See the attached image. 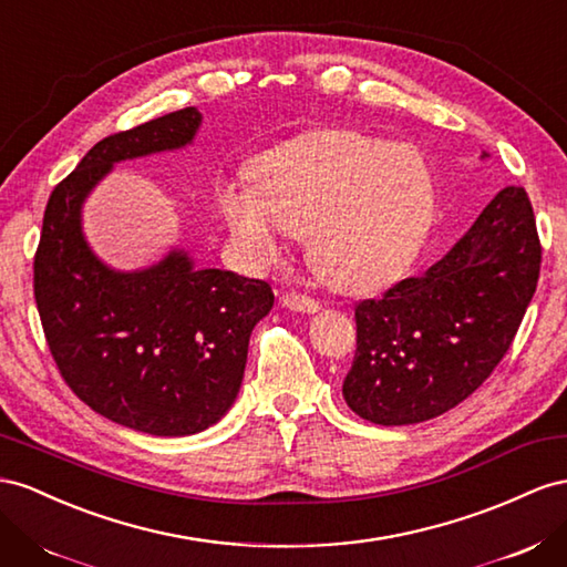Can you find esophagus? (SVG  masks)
<instances>
[{
	"label": "esophagus",
	"instance_id": "34e87169",
	"mask_svg": "<svg viewBox=\"0 0 567 567\" xmlns=\"http://www.w3.org/2000/svg\"><path fill=\"white\" fill-rule=\"evenodd\" d=\"M281 302H284V308L293 310V312H302V315H315L321 310L319 300H315L310 296H302V293H284Z\"/></svg>",
	"mask_w": 567,
	"mask_h": 567
}]
</instances>
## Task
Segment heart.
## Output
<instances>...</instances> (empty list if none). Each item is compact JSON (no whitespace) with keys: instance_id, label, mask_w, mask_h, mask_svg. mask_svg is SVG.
I'll return each instance as SVG.
<instances>
[{"instance_id":"obj_1","label":"heart","mask_w":567,"mask_h":567,"mask_svg":"<svg viewBox=\"0 0 567 567\" xmlns=\"http://www.w3.org/2000/svg\"><path fill=\"white\" fill-rule=\"evenodd\" d=\"M221 214L257 265L281 255L284 234L308 236L315 271L339 290L395 277L415 252L434 207L422 152L355 131H321L255 164V186L231 181Z\"/></svg>"}]
</instances>
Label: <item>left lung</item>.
Masks as SVG:
<instances>
[{
	"mask_svg": "<svg viewBox=\"0 0 567 567\" xmlns=\"http://www.w3.org/2000/svg\"><path fill=\"white\" fill-rule=\"evenodd\" d=\"M539 267L529 197L519 186L503 188L436 265L358 302V350L343 381L348 408L398 426L463 403L508 353Z\"/></svg>",
	"mask_w": 567,
	"mask_h": 567,
	"instance_id": "left-lung-1",
	"label": "left lung"
}]
</instances>
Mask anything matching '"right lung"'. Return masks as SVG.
<instances>
[{"label":"right lung","mask_w":567,"mask_h":567,"mask_svg":"<svg viewBox=\"0 0 567 567\" xmlns=\"http://www.w3.org/2000/svg\"><path fill=\"white\" fill-rule=\"evenodd\" d=\"M203 114L186 106L104 137L52 190L35 252L44 339L71 391L102 417L152 436H188L234 405L271 286L195 267L186 250L116 271L90 250L85 197L116 162L193 143Z\"/></svg>","instance_id":"add662e5"}]
</instances>
